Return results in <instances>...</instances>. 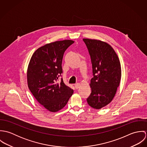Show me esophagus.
Wrapping results in <instances>:
<instances>
[{
    "instance_id": "34e87169",
    "label": "esophagus",
    "mask_w": 147,
    "mask_h": 147,
    "mask_svg": "<svg viewBox=\"0 0 147 147\" xmlns=\"http://www.w3.org/2000/svg\"><path fill=\"white\" fill-rule=\"evenodd\" d=\"M74 85H75V88L76 89H78V88H79V87L80 86V83H76V84H75Z\"/></svg>"
}]
</instances>
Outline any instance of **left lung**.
I'll return each mask as SVG.
<instances>
[{"label":"left lung","mask_w":147,"mask_h":147,"mask_svg":"<svg viewBox=\"0 0 147 147\" xmlns=\"http://www.w3.org/2000/svg\"><path fill=\"white\" fill-rule=\"evenodd\" d=\"M88 50L93 78L90 80L91 93L87 98L88 105L100 109L113 99L121 79V67L113 47L97 40L83 39Z\"/></svg>","instance_id":"left-lung-1"}]
</instances>
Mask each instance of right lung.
I'll return each mask as SVG.
<instances>
[{
    "label": "right lung",
    "mask_w": 147,
    "mask_h": 147,
    "mask_svg": "<svg viewBox=\"0 0 147 147\" xmlns=\"http://www.w3.org/2000/svg\"><path fill=\"white\" fill-rule=\"evenodd\" d=\"M74 43L68 40L47 43L33 53L28 65L29 89L37 101L51 112L61 110L74 93L62 78L58 82L63 72L64 53Z\"/></svg>",
    "instance_id": "add662e5"
}]
</instances>
